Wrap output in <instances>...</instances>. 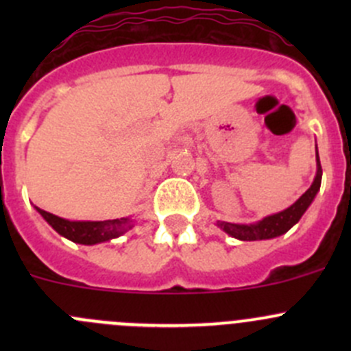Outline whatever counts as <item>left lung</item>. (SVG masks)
I'll return each mask as SVG.
<instances>
[{
  "label": "left lung",
  "instance_id": "1",
  "mask_svg": "<svg viewBox=\"0 0 351 351\" xmlns=\"http://www.w3.org/2000/svg\"><path fill=\"white\" fill-rule=\"evenodd\" d=\"M317 159V173L316 178H314L311 189L304 193L299 200L293 205H290L285 210L278 212V214L268 215L263 221H260L258 224H231V222H219L221 229H224L229 236L236 239H241V241H258V239H270L277 238V236L284 234L289 231L295 222H299V219L302 217L304 212L307 210V207L311 205V202L316 197L317 190L321 186V176H323V168H321L319 154L316 156Z\"/></svg>",
  "mask_w": 351,
  "mask_h": 351
}]
</instances>
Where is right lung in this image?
<instances>
[{"label": "right lung", "mask_w": 351, "mask_h": 351, "mask_svg": "<svg viewBox=\"0 0 351 351\" xmlns=\"http://www.w3.org/2000/svg\"><path fill=\"white\" fill-rule=\"evenodd\" d=\"M37 210L40 212L42 217L56 229L61 236L71 239L74 243L80 244H97L108 241V239L117 238L122 232H125V229L129 228L130 222L129 219H112V221H98V222H76V221H66V219L58 217V215L51 214L47 210H42L37 207Z\"/></svg>", "instance_id": "right-lung-1"}]
</instances>
